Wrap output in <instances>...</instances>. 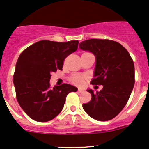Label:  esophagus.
I'll return each instance as SVG.
<instances>
[{
	"label": "esophagus",
	"mask_w": 149,
	"mask_h": 149,
	"mask_svg": "<svg viewBox=\"0 0 149 149\" xmlns=\"http://www.w3.org/2000/svg\"><path fill=\"white\" fill-rule=\"evenodd\" d=\"M78 91H79V92H80V93H81V92H84V90L82 89V88H79V89H78Z\"/></svg>",
	"instance_id": "esophagus-1"
}]
</instances>
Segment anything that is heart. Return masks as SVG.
Instances as JSON below:
<instances>
[{"mask_svg":"<svg viewBox=\"0 0 149 149\" xmlns=\"http://www.w3.org/2000/svg\"><path fill=\"white\" fill-rule=\"evenodd\" d=\"M72 82L75 84L81 85V84H84V77L81 75H76V76H74L72 78Z\"/></svg>","mask_w":149,"mask_h":149,"instance_id":"b5f03b06","label":"heart"}]
</instances>
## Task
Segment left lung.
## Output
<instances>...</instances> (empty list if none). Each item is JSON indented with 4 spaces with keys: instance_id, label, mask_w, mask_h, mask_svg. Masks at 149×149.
I'll return each mask as SVG.
<instances>
[{
    "instance_id": "8db88e82",
    "label": "left lung",
    "mask_w": 149,
    "mask_h": 149,
    "mask_svg": "<svg viewBox=\"0 0 149 149\" xmlns=\"http://www.w3.org/2000/svg\"><path fill=\"white\" fill-rule=\"evenodd\" d=\"M79 48L91 52L96 64L92 84L103 88L91 94L89 102L83 108L91 118L107 121L116 117L129 100L135 84L134 63L127 49L120 43L109 40L91 39L79 44Z\"/></svg>"
}]
</instances>
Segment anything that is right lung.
Here are the masks:
<instances>
[{
  "label": "right lung",
  "instance_id": "right-lung-1",
  "mask_svg": "<svg viewBox=\"0 0 149 149\" xmlns=\"http://www.w3.org/2000/svg\"><path fill=\"white\" fill-rule=\"evenodd\" d=\"M78 40L58 42L42 40L23 51L16 64L13 84L21 107L32 120L47 122L62 111L74 86H49L51 73L62 70L64 59L78 49Z\"/></svg>",
  "mask_w": 149,
  "mask_h": 149
}]
</instances>
